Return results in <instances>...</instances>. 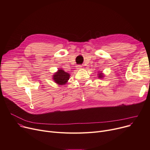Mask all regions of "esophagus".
<instances>
[{"mask_svg":"<svg viewBox=\"0 0 150 150\" xmlns=\"http://www.w3.org/2000/svg\"><path fill=\"white\" fill-rule=\"evenodd\" d=\"M81 68H82V66H77V69H81Z\"/></svg>","mask_w":150,"mask_h":150,"instance_id":"esophagus-1","label":"esophagus"}]
</instances>
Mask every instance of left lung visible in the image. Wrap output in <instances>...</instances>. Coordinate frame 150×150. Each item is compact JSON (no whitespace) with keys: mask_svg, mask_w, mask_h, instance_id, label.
I'll use <instances>...</instances> for the list:
<instances>
[{"mask_svg":"<svg viewBox=\"0 0 150 150\" xmlns=\"http://www.w3.org/2000/svg\"><path fill=\"white\" fill-rule=\"evenodd\" d=\"M98 78H103V73H101V72H100L98 74Z\"/></svg>","mask_w":150,"mask_h":150,"instance_id":"8db88e82","label":"left lung"}]
</instances>
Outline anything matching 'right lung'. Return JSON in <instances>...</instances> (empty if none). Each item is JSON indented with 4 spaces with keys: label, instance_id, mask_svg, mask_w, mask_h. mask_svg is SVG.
Returning a JSON list of instances; mask_svg holds the SVG:
<instances>
[{
    "label": "right lung",
    "instance_id": "right-lung-1",
    "mask_svg": "<svg viewBox=\"0 0 150 150\" xmlns=\"http://www.w3.org/2000/svg\"><path fill=\"white\" fill-rule=\"evenodd\" d=\"M70 75L67 72H66L64 70L59 69L58 72L53 75V80L54 82L59 85H63L66 84L69 80Z\"/></svg>",
    "mask_w": 150,
    "mask_h": 150
}]
</instances>
